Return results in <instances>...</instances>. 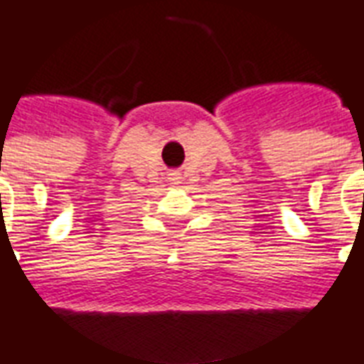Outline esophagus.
Instances as JSON below:
<instances>
[{"label": "esophagus", "instance_id": "34e87169", "mask_svg": "<svg viewBox=\"0 0 364 364\" xmlns=\"http://www.w3.org/2000/svg\"><path fill=\"white\" fill-rule=\"evenodd\" d=\"M170 181L173 183V185H177V183H181V173H179V171H171V173H170Z\"/></svg>", "mask_w": 364, "mask_h": 364}]
</instances>
